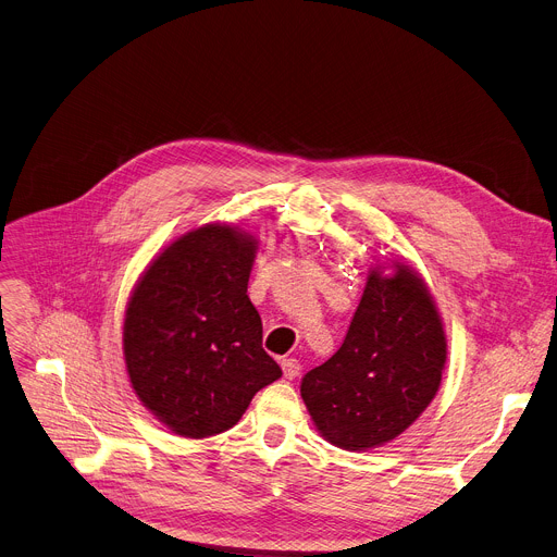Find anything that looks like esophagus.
<instances>
[{"label": "esophagus", "mask_w": 557, "mask_h": 557, "mask_svg": "<svg viewBox=\"0 0 557 557\" xmlns=\"http://www.w3.org/2000/svg\"><path fill=\"white\" fill-rule=\"evenodd\" d=\"M282 371H284L286 380H295L299 375L301 367H299V362L295 358H286V360H282Z\"/></svg>", "instance_id": "1"}]
</instances>
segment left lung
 Returning <instances> with one entry per match:
<instances>
[{"mask_svg":"<svg viewBox=\"0 0 557 557\" xmlns=\"http://www.w3.org/2000/svg\"><path fill=\"white\" fill-rule=\"evenodd\" d=\"M446 364V335L420 273L375 264L346 337L301 377V399L333 446L367 450L407 431L433 401Z\"/></svg>","mask_w":557,"mask_h":557,"instance_id":"8db88e82","label":"left lung"}]
</instances>
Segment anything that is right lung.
<instances>
[{
    "instance_id": "add662e5",
    "label": "right lung",
    "mask_w": 557,
    "mask_h": 557,
    "mask_svg": "<svg viewBox=\"0 0 557 557\" xmlns=\"http://www.w3.org/2000/svg\"><path fill=\"white\" fill-rule=\"evenodd\" d=\"M258 239L205 224L148 264L126 307L124 360L135 395L162 424L201 440L239 422L282 377L246 295Z\"/></svg>"
}]
</instances>
